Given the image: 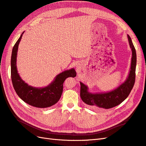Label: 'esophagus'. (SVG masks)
<instances>
[{
  "instance_id": "34e87169",
  "label": "esophagus",
  "mask_w": 146,
  "mask_h": 146,
  "mask_svg": "<svg viewBox=\"0 0 146 146\" xmlns=\"http://www.w3.org/2000/svg\"><path fill=\"white\" fill-rule=\"evenodd\" d=\"M77 68L78 69H79V68H80V67H79V66H77Z\"/></svg>"
}]
</instances>
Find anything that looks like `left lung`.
I'll list each match as a JSON object with an SVG mask.
<instances>
[{
  "instance_id": "obj_1",
  "label": "left lung",
  "mask_w": 146,
  "mask_h": 146,
  "mask_svg": "<svg viewBox=\"0 0 146 146\" xmlns=\"http://www.w3.org/2000/svg\"><path fill=\"white\" fill-rule=\"evenodd\" d=\"M129 44L132 50L130 71L126 81L116 90L106 93L91 94L88 91V88L80 82V98L91 108L96 110L108 109L121 104L129 95L135 82L136 54L131 38L128 35Z\"/></svg>"
}]
</instances>
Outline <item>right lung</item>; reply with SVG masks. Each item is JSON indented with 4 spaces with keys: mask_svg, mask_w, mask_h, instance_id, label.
Instances as JSON below:
<instances>
[{
    "mask_svg": "<svg viewBox=\"0 0 146 146\" xmlns=\"http://www.w3.org/2000/svg\"><path fill=\"white\" fill-rule=\"evenodd\" d=\"M23 33L15 43L12 50L11 77L13 88L19 98L27 104L38 108L51 107L60 100L63 92V83L66 79L69 77L76 76V70L71 69L58 74L55 80L45 88H36L29 86L21 78L16 68L17 51Z\"/></svg>",
    "mask_w": 146,
    "mask_h": 146,
    "instance_id": "right-lung-1",
    "label": "right lung"
}]
</instances>
